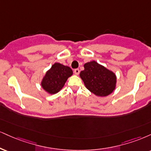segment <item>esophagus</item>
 Returning a JSON list of instances; mask_svg holds the SVG:
<instances>
[{"label": "esophagus", "mask_w": 151, "mask_h": 151, "mask_svg": "<svg viewBox=\"0 0 151 151\" xmlns=\"http://www.w3.org/2000/svg\"><path fill=\"white\" fill-rule=\"evenodd\" d=\"M74 72L76 75H78V74H79V69H75V70H74Z\"/></svg>", "instance_id": "esophagus-1"}]
</instances>
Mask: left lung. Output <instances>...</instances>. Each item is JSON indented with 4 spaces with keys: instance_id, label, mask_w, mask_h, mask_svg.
Masks as SVG:
<instances>
[{
    "instance_id": "8db88e82",
    "label": "left lung",
    "mask_w": 151,
    "mask_h": 151,
    "mask_svg": "<svg viewBox=\"0 0 151 151\" xmlns=\"http://www.w3.org/2000/svg\"><path fill=\"white\" fill-rule=\"evenodd\" d=\"M83 68L79 76L86 88L94 95L105 97L115 91L117 77L112 71L95 60L85 63Z\"/></svg>"
}]
</instances>
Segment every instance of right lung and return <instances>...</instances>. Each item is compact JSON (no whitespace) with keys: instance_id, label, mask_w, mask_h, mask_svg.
<instances>
[{"instance_id":"right-lung-1","label":"right lung","mask_w":151,"mask_h":151,"mask_svg":"<svg viewBox=\"0 0 151 151\" xmlns=\"http://www.w3.org/2000/svg\"><path fill=\"white\" fill-rule=\"evenodd\" d=\"M72 74L73 71L70 67L55 63L43 76L41 86L47 93L55 94L64 87L68 79Z\"/></svg>"}]
</instances>
